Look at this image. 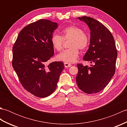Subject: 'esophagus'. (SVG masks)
Instances as JSON below:
<instances>
[{
	"instance_id": "1",
	"label": "esophagus",
	"mask_w": 127,
	"mask_h": 127,
	"mask_svg": "<svg viewBox=\"0 0 127 127\" xmlns=\"http://www.w3.org/2000/svg\"><path fill=\"white\" fill-rule=\"evenodd\" d=\"M64 66L65 67V68H69V67H70L72 65L71 64H69L68 63H64Z\"/></svg>"
}]
</instances>
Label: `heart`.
<instances>
[{
  "label": "heart",
  "mask_w": 127,
  "mask_h": 127,
  "mask_svg": "<svg viewBox=\"0 0 127 127\" xmlns=\"http://www.w3.org/2000/svg\"><path fill=\"white\" fill-rule=\"evenodd\" d=\"M62 36L54 34L51 37V42L53 48L57 51L63 48L64 40H70L69 49L59 53L57 57L58 61L65 63H74L79 55V50H84L89 44V37L82 29L75 26H70L64 28L62 32Z\"/></svg>",
  "instance_id": "1"
}]
</instances>
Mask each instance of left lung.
<instances>
[{"instance_id": "obj_1", "label": "left lung", "mask_w": 127, "mask_h": 127, "mask_svg": "<svg viewBox=\"0 0 127 127\" xmlns=\"http://www.w3.org/2000/svg\"><path fill=\"white\" fill-rule=\"evenodd\" d=\"M77 18L91 31L90 46L83 59L94 65L78 64L76 83L85 93H96L108 85L115 74L117 57L115 40L109 29L98 21L87 16Z\"/></svg>"}]
</instances>
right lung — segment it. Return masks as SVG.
<instances>
[{
  "instance_id": "add662e5",
  "label": "right lung",
  "mask_w": 127,
  "mask_h": 127,
  "mask_svg": "<svg viewBox=\"0 0 127 127\" xmlns=\"http://www.w3.org/2000/svg\"><path fill=\"white\" fill-rule=\"evenodd\" d=\"M58 24L47 20L29 24L19 33L12 48V66L21 84L34 95L45 98L52 94L64 68L62 62H47L54 55L51 42Z\"/></svg>"
}]
</instances>
